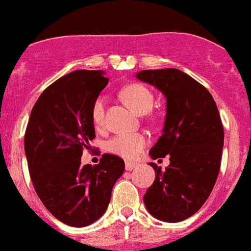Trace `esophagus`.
Wrapping results in <instances>:
<instances>
[{
    "label": "esophagus",
    "mask_w": 251,
    "mask_h": 251,
    "mask_svg": "<svg viewBox=\"0 0 251 251\" xmlns=\"http://www.w3.org/2000/svg\"><path fill=\"white\" fill-rule=\"evenodd\" d=\"M137 166H138V163H134V162H129V161L126 162V170H127V171L134 170Z\"/></svg>",
    "instance_id": "obj_1"
}]
</instances>
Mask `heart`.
<instances>
[{
    "instance_id": "1",
    "label": "heart",
    "mask_w": 251,
    "mask_h": 251,
    "mask_svg": "<svg viewBox=\"0 0 251 251\" xmlns=\"http://www.w3.org/2000/svg\"><path fill=\"white\" fill-rule=\"evenodd\" d=\"M121 97L124 103L129 106L137 114H146L153 106V95L150 90L142 84H129L124 86L121 92ZM104 98H98L93 105L92 117L95 126H101L104 121ZM148 138L143 133H123L113 137L106 143V150L113 154L123 158H137L147 145Z\"/></svg>"
}]
</instances>
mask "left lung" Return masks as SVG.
I'll use <instances>...</instances> for the list:
<instances>
[{
  "label": "left lung",
  "mask_w": 251,
  "mask_h": 251,
  "mask_svg": "<svg viewBox=\"0 0 251 251\" xmlns=\"http://www.w3.org/2000/svg\"><path fill=\"white\" fill-rule=\"evenodd\" d=\"M136 77L165 95L162 136L150 154L170 156L165 171L150 163L156 178L143 201L153 217L178 223L200 210L216 182L224 147L220 114L205 86L178 69L142 70Z\"/></svg>",
  "instance_id": "obj_1"
}]
</instances>
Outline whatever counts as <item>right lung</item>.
Wrapping results in <instances>:
<instances>
[{
	"label": "right lung",
	"instance_id": "right-lung-1",
	"mask_svg": "<svg viewBox=\"0 0 251 251\" xmlns=\"http://www.w3.org/2000/svg\"><path fill=\"white\" fill-rule=\"evenodd\" d=\"M103 70H75L48 86L31 110L25 153L35 191L57 220L74 227L100 219L124 161L103 154L81 166L83 150L95 138L92 110L108 84Z\"/></svg>",
	"mask_w": 251,
	"mask_h": 251
}]
</instances>
